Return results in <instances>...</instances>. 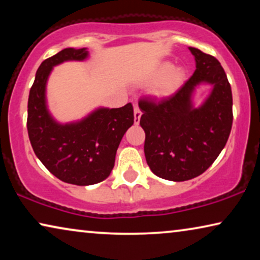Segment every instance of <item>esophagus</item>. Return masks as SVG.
<instances>
[{
  "label": "esophagus",
  "instance_id": "obj_1",
  "mask_svg": "<svg viewBox=\"0 0 260 260\" xmlns=\"http://www.w3.org/2000/svg\"><path fill=\"white\" fill-rule=\"evenodd\" d=\"M141 116H142V111L140 110V108H138V106H135V108H134V119H135V124L140 123Z\"/></svg>",
  "mask_w": 260,
  "mask_h": 260
}]
</instances>
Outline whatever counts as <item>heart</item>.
Segmentation results:
<instances>
[{"instance_id": "obj_1", "label": "heart", "mask_w": 260, "mask_h": 260, "mask_svg": "<svg viewBox=\"0 0 260 260\" xmlns=\"http://www.w3.org/2000/svg\"><path fill=\"white\" fill-rule=\"evenodd\" d=\"M184 79V72L180 67H174L170 70L169 63H163L156 71L152 80L158 81L157 94L169 95L179 90Z\"/></svg>"}]
</instances>
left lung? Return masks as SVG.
<instances>
[{"label":"left lung","mask_w":260,"mask_h":260,"mask_svg":"<svg viewBox=\"0 0 260 260\" xmlns=\"http://www.w3.org/2000/svg\"><path fill=\"white\" fill-rule=\"evenodd\" d=\"M197 70L170 97L140 99L144 154L151 172L169 181H187L206 172L226 145L232 129V90L218 59L189 47ZM213 85L200 108L191 104L194 86Z\"/></svg>","instance_id":"obj_1"}]
</instances>
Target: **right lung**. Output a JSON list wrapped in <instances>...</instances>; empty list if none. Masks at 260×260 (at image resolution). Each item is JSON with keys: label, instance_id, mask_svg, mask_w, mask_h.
Instances as JSON below:
<instances>
[{"label": "right lung", "instance_id": "right-lung-1", "mask_svg": "<svg viewBox=\"0 0 260 260\" xmlns=\"http://www.w3.org/2000/svg\"><path fill=\"white\" fill-rule=\"evenodd\" d=\"M86 56V48H65L44 60L28 98L27 130L35 155L59 180L77 186L98 183L110 175L120 141L134 124L131 103L118 109H98L80 122L65 125L49 115L45 92L53 66Z\"/></svg>", "mask_w": 260, "mask_h": 260}]
</instances>
